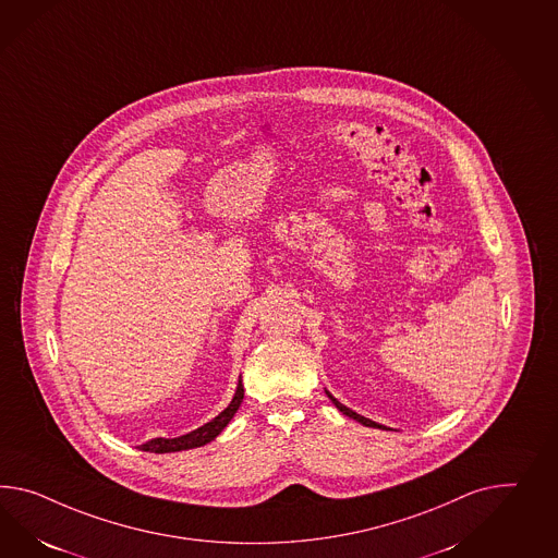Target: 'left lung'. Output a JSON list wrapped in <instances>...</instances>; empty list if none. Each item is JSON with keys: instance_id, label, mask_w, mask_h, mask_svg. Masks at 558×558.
Here are the masks:
<instances>
[{"instance_id": "1", "label": "left lung", "mask_w": 558, "mask_h": 558, "mask_svg": "<svg viewBox=\"0 0 558 558\" xmlns=\"http://www.w3.org/2000/svg\"><path fill=\"white\" fill-rule=\"evenodd\" d=\"M326 395H328V399L336 404V409L338 411H342L345 416H350V418H354V421H357V423H362L364 427H374V429H386L385 425H380V423H374V421H371V418H366V416H362V414L354 413L352 409H348L345 404H342L340 400L333 399L331 395H329L328 390H326Z\"/></svg>"}]
</instances>
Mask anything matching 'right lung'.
<instances>
[{
  "label": "right lung",
  "mask_w": 558,
  "mask_h": 558,
  "mask_svg": "<svg viewBox=\"0 0 558 558\" xmlns=\"http://www.w3.org/2000/svg\"><path fill=\"white\" fill-rule=\"evenodd\" d=\"M243 397V378H239V385H236L234 397L230 400L229 407L218 416H215L213 421H208L206 425H202L196 430H190V433L182 435V437H173V439L158 437V439H151V441L142 445V451H149V453H173V451H186V449H194V447H202V445L215 441L216 437L222 433V429L229 425L230 418L239 411Z\"/></svg>",
  "instance_id": "1"
}]
</instances>
